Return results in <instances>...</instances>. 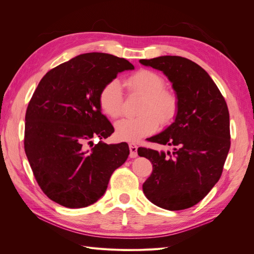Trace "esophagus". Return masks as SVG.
I'll return each instance as SVG.
<instances>
[{"mask_svg": "<svg viewBox=\"0 0 254 254\" xmlns=\"http://www.w3.org/2000/svg\"><path fill=\"white\" fill-rule=\"evenodd\" d=\"M129 150L131 158H135L137 156V146L134 143H129Z\"/></svg>", "mask_w": 254, "mask_h": 254, "instance_id": "34e87169", "label": "esophagus"}]
</instances>
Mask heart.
Instances as JSON below:
<instances>
[{"mask_svg": "<svg viewBox=\"0 0 254 254\" xmlns=\"http://www.w3.org/2000/svg\"><path fill=\"white\" fill-rule=\"evenodd\" d=\"M124 84L127 89L144 96L137 117L125 118L115 125V133L120 140L136 142L153 133L159 121L170 122L178 110V98L174 92L164 89L165 81L159 73L142 68L129 75ZM102 111L109 118L121 115L123 108V91L118 80H110L103 87L98 96Z\"/></svg>", "mask_w": 254, "mask_h": 254, "instance_id": "1", "label": "heart"}]
</instances>
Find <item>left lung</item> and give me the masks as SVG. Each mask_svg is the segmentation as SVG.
Here are the masks:
<instances>
[{"mask_svg":"<svg viewBox=\"0 0 254 254\" xmlns=\"http://www.w3.org/2000/svg\"><path fill=\"white\" fill-rule=\"evenodd\" d=\"M163 72L178 98L175 122L150 142L173 146L174 151L140 147L152 173L143 183L149 201L170 211L197 204L219 180L230 149V117L219 89L203 68L180 56L141 59Z\"/></svg>","mask_w":254,"mask_h":254,"instance_id":"obj_1","label":"left lung"}]
</instances>
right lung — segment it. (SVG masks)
Masks as SVG:
<instances>
[{"label":"right lung","mask_w":254,"mask_h":254,"mask_svg":"<svg viewBox=\"0 0 254 254\" xmlns=\"http://www.w3.org/2000/svg\"><path fill=\"white\" fill-rule=\"evenodd\" d=\"M124 58L87 53L52 68L34 92L25 114L24 149L35 178L51 200L71 209L96 202L125 163L127 143L96 145L114 128L98 96L119 73L133 70Z\"/></svg>","instance_id":"right-lung-1"}]
</instances>
